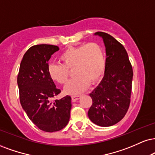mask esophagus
<instances>
[{
  "mask_svg": "<svg viewBox=\"0 0 155 155\" xmlns=\"http://www.w3.org/2000/svg\"><path fill=\"white\" fill-rule=\"evenodd\" d=\"M81 97V95H74V96H71V100L73 102H75L76 100H79Z\"/></svg>",
  "mask_w": 155,
  "mask_h": 155,
  "instance_id": "esophagus-1",
  "label": "esophagus"
}]
</instances>
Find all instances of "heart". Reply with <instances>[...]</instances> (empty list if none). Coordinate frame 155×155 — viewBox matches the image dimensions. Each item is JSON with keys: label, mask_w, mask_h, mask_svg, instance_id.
<instances>
[{"label": "heart", "mask_w": 155, "mask_h": 155, "mask_svg": "<svg viewBox=\"0 0 155 155\" xmlns=\"http://www.w3.org/2000/svg\"><path fill=\"white\" fill-rule=\"evenodd\" d=\"M62 64H51L48 73L55 82L65 84L69 77V71H74L76 78L64 87L69 95L79 94L101 79L105 66L103 49L98 43L89 42L65 50L60 56Z\"/></svg>", "instance_id": "1"}]
</instances>
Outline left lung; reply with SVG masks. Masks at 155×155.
<instances>
[{"label": "left lung", "instance_id": "1", "mask_svg": "<svg viewBox=\"0 0 155 155\" xmlns=\"http://www.w3.org/2000/svg\"><path fill=\"white\" fill-rule=\"evenodd\" d=\"M106 52L105 67L101 82L89 96L92 105L88 111L92 122L102 127L118 123L127 113L130 105L133 69L124 46L111 35L97 31Z\"/></svg>", "mask_w": 155, "mask_h": 155}]
</instances>
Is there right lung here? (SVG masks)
Instances as JSON below:
<instances>
[{
	"label": "right lung",
	"instance_id": "right-lung-1",
	"mask_svg": "<svg viewBox=\"0 0 155 155\" xmlns=\"http://www.w3.org/2000/svg\"><path fill=\"white\" fill-rule=\"evenodd\" d=\"M58 50L59 48L52 45L31 47L24 55L17 77L22 108L33 124L46 132L66 127L71 108L68 95L50 102L61 92L48 73V61Z\"/></svg>",
	"mask_w": 155,
	"mask_h": 155
}]
</instances>
